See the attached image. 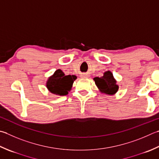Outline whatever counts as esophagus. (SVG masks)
Wrapping results in <instances>:
<instances>
[{
  "mask_svg": "<svg viewBox=\"0 0 159 159\" xmlns=\"http://www.w3.org/2000/svg\"><path fill=\"white\" fill-rule=\"evenodd\" d=\"M80 77H81V78H88L89 75H88V74H80Z\"/></svg>",
  "mask_w": 159,
  "mask_h": 159,
  "instance_id": "esophagus-1",
  "label": "esophagus"
}]
</instances>
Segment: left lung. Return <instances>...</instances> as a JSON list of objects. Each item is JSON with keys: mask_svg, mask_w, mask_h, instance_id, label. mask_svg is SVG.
I'll use <instances>...</instances> for the list:
<instances>
[{"mask_svg": "<svg viewBox=\"0 0 159 159\" xmlns=\"http://www.w3.org/2000/svg\"><path fill=\"white\" fill-rule=\"evenodd\" d=\"M93 79L101 94L114 95L119 90V87L117 85L116 80L110 70L105 71L102 76L95 77Z\"/></svg>", "mask_w": 159, "mask_h": 159, "instance_id": "obj_1", "label": "left lung"}]
</instances>
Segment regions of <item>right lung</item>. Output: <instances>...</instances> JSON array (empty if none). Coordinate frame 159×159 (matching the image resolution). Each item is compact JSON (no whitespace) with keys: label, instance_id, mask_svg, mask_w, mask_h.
I'll return each mask as SVG.
<instances>
[{"label":"right lung","instance_id":"add662e5","mask_svg":"<svg viewBox=\"0 0 159 159\" xmlns=\"http://www.w3.org/2000/svg\"><path fill=\"white\" fill-rule=\"evenodd\" d=\"M76 79L75 75L66 76L63 71L58 69L48 78L46 82V88L52 94L59 96L67 95Z\"/></svg>","mask_w":159,"mask_h":159}]
</instances>
